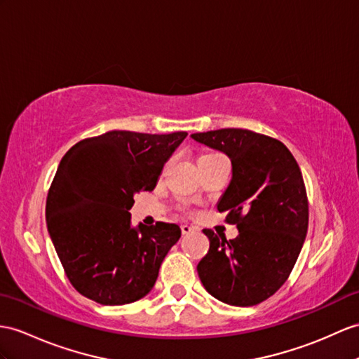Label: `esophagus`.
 <instances>
[{
  "label": "esophagus",
  "instance_id": "obj_1",
  "mask_svg": "<svg viewBox=\"0 0 359 359\" xmlns=\"http://www.w3.org/2000/svg\"><path fill=\"white\" fill-rule=\"evenodd\" d=\"M195 230H196L195 226H191V225H187V224H182V225H181L182 234H190V233H194Z\"/></svg>",
  "mask_w": 359,
  "mask_h": 359
}]
</instances>
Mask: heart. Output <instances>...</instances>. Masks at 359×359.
Segmentation results:
<instances>
[{"label":"heart","mask_w":359,"mask_h":359,"mask_svg":"<svg viewBox=\"0 0 359 359\" xmlns=\"http://www.w3.org/2000/svg\"><path fill=\"white\" fill-rule=\"evenodd\" d=\"M212 155H216V154H212ZM204 156H205V155H204Z\"/></svg>","instance_id":"1"}]
</instances>
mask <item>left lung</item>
Instances as JSON below:
<instances>
[{"instance_id": "left-lung-1", "label": "left lung", "mask_w": 359, "mask_h": 359, "mask_svg": "<svg viewBox=\"0 0 359 359\" xmlns=\"http://www.w3.org/2000/svg\"><path fill=\"white\" fill-rule=\"evenodd\" d=\"M190 137L230 158L231 181L217 210L229 212L225 221L239 230L231 241L203 230L210 248L198 276L219 302L255 306L286 282L302 251L309 221L302 170L282 142L248 129Z\"/></svg>"}]
</instances>
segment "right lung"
Instances as JSON below:
<instances>
[{
  "label": "right lung",
  "mask_w": 359,
  "mask_h": 359,
  "mask_svg": "<svg viewBox=\"0 0 359 359\" xmlns=\"http://www.w3.org/2000/svg\"><path fill=\"white\" fill-rule=\"evenodd\" d=\"M187 133L109 130L76 143L48 190L51 242L76 291L100 304L149 294L163 260L181 238L177 224H130L135 194L152 191Z\"/></svg>",
  "instance_id": "obj_1"
}]
</instances>
